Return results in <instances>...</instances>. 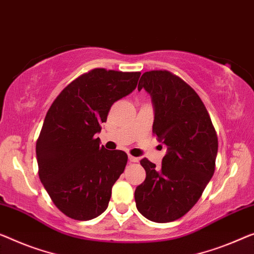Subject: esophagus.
Returning <instances> with one entry per match:
<instances>
[{
	"instance_id": "34e87169",
	"label": "esophagus",
	"mask_w": 254,
	"mask_h": 254,
	"mask_svg": "<svg viewBox=\"0 0 254 254\" xmlns=\"http://www.w3.org/2000/svg\"><path fill=\"white\" fill-rule=\"evenodd\" d=\"M139 160L137 157H134V156H131V155H128V162H130V163H137Z\"/></svg>"
}]
</instances>
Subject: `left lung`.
Masks as SVG:
<instances>
[{"instance_id":"8db88e82","label":"left lung","mask_w":254,"mask_h":254,"mask_svg":"<svg viewBox=\"0 0 254 254\" xmlns=\"http://www.w3.org/2000/svg\"><path fill=\"white\" fill-rule=\"evenodd\" d=\"M153 101V133L168 148L161 168L142 158L146 179L135 188L138 211L154 222L175 221L197 203L215 169L217 132L203 101L168 70L142 74L138 90Z\"/></svg>"}]
</instances>
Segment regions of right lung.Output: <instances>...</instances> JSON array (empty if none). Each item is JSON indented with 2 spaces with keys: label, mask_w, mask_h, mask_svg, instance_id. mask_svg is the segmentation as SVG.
<instances>
[{
  "label": "right lung",
  "mask_w": 254,
  "mask_h": 254,
  "mask_svg": "<svg viewBox=\"0 0 254 254\" xmlns=\"http://www.w3.org/2000/svg\"><path fill=\"white\" fill-rule=\"evenodd\" d=\"M139 77L140 71L94 68L70 82L49 108L36 141L39 177L67 217L86 221L107 209L127 155L100 146L96 133L112 105L130 94Z\"/></svg>",
  "instance_id": "add662e5"
}]
</instances>
